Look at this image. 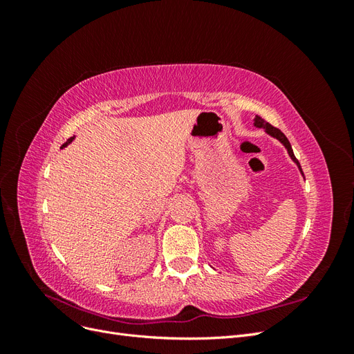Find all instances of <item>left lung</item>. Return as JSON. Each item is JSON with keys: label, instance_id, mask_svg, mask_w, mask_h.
I'll return each instance as SVG.
<instances>
[{"label": "left lung", "instance_id": "obj_1", "mask_svg": "<svg viewBox=\"0 0 354 354\" xmlns=\"http://www.w3.org/2000/svg\"><path fill=\"white\" fill-rule=\"evenodd\" d=\"M254 127H257V128H263V130L269 134V136H272V137H274L276 140H279L283 146H285V149L288 151V155H289V158H291L294 162L297 164V167H298V169H299V173H301V176H304L303 174V169H301V165H299V162H298V159L295 158V155H294V152H292V147H291V143H289V140L286 138V136L281 131V130H277V128H274L273 125H270L269 122H266L261 116H259V115H255V118H254Z\"/></svg>", "mask_w": 354, "mask_h": 354}]
</instances>
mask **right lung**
Returning a JSON list of instances; mask_svg holds the SVG:
<instances>
[{
    "instance_id": "add662e5",
    "label": "right lung",
    "mask_w": 354,
    "mask_h": 354,
    "mask_svg": "<svg viewBox=\"0 0 354 354\" xmlns=\"http://www.w3.org/2000/svg\"><path fill=\"white\" fill-rule=\"evenodd\" d=\"M73 138H75V136H73V137H71V138H69V140H68V142H66L65 145H62V149H63V147H66L68 145H71V143L73 142Z\"/></svg>"
}]
</instances>
